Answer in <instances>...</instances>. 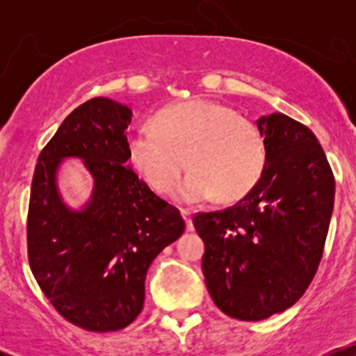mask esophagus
<instances>
[{
	"mask_svg": "<svg viewBox=\"0 0 356 356\" xmlns=\"http://www.w3.org/2000/svg\"><path fill=\"white\" fill-rule=\"evenodd\" d=\"M181 214L184 220H186V226H187V231H194V224H192V214L189 209H181Z\"/></svg>",
	"mask_w": 356,
	"mask_h": 356,
	"instance_id": "34e87169",
	"label": "esophagus"
}]
</instances>
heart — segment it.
I'll use <instances>...</instances> for the list:
<instances>
[{
	"label": "heart",
	"instance_id": "1",
	"mask_svg": "<svg viewBox=\"0 0 356 356\" xmlns=\"http://www.w3.org/2000/svg\"><path fill=\"white\" fill-rule=\"evenodd\" d=\"M154 129L127 134L129 161L155 191L177 186L189 162L191 174L179 186L181 202L238 201L266 165V144L259 127L218 102L192 99L159 110Z\"/></svg>",
	"mask_w": 356,
	"mask_h": 356
}]
</instances>
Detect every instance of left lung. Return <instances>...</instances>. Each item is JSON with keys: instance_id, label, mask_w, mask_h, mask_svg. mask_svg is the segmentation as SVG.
<instances>
[{"instance_id": "obj_1", "label": "left lung", "mask_w": 356, "mask_h": 356, "mask_svg": "<svg viewBox=\"0 0 356 356\" xmlns=\"http://www.w3.org/2000/svg\"><path fill=\"white\" fill-rule=\"evenodd\" d=\"M266 165L234 206L197 212L202 273L216 306L241 321L266 320L305 295L325 249L334 177L308 127L283 113L257 120Z\"/></svg>"}]
</instances>
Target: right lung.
<instances>
[{"instance_id": "add662e5", "label": "right lung", "mask_w": 356, "mask_h": 356, "mask_svg": "<svg viewBox=\"0 0 356 356\" xmlns=\"http://www.w3.org/2000/svg\"><path fill=\"white\" fill-rule=\"evenodd\" d=\"M129 107L97 97L63 120L40 152L28 206V261L43 295L67 321L88 332L125 328L144 308L145 275L186 229L181 212L129 165ZM65 156L94 175L92 199L70 211L56 189Z\"/></svg>"}]
</instances>
